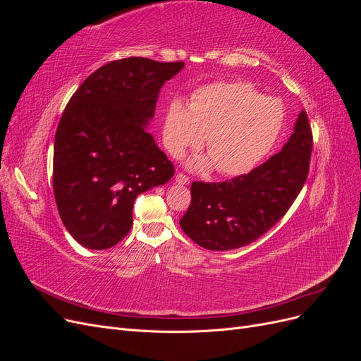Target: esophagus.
Masks as SVG:
<instances>
[{
    "label": "esophagus",
    "mask_w": 361,
    "mask_h": 361,
    "mask_svg": "<svg viewBox=\"0 0 361 361\" xmlns=\"http://www.w3.org/2000/svg\"><path fill=\"white\" fill-rule=\"evenodd\" d=\"M176 182L182 183V185H188L190 183V176H187L185 173H178L176 174Z\"/></svg>",
    "instance_id": "34e87169"
}]
</instances>
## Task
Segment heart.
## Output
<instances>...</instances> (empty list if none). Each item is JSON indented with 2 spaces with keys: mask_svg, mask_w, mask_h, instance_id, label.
<instances>
[{
  "mask_svg": "<svg viewBox=\"0 0 361 361\" xmlns=\"http://www.w3.org/2000/svg\"><path fill=\"white\" fill-rule=\"evenodd\" d=\"M285 106L277 97H265L244 81H218L199 87L191 105L173 101L164 120V145L173 157L197 147L206 135L211 158L197 161L206 167L215 164L226 176L253 170L274 147L285 126Z\"/></svg>",
  "mask_w": 361,
  "mask_h": 361,
  "instance_id": "obj_1",
  "label": "heart"
}]
</instances>
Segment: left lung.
I'll return each instance as SVG.
<instances>
[{
	"label": "left lung",
	"mask_w": 361,
	"mask_h": 361,
	"mask_svg": "<svg viewBox=\"0 0 361 361\" xmlns=\"http://www.w3.org/2000/svg\"><path fill=\"white\" fill-rule=\"evenodd\" d=\"M313 134L301 111L295 133L279 154L259 167L224 182L191 185L182 231L203 248L223 251L248 245L276 226L307 179Z\"/></svg>",
	"instance_id": "1"
}]
</instances>
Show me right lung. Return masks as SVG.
Wrapping results in <instances>:
<instances>
[{
    "label": "right lung",
    "mask_w": 361,
    "mask_h": 361,
    "mask_svg": "<svg viewBox=\"0 0 361 361\" xmlns=\"http://www.w3.org/2000/svg\"><path fill=\"white\" fill-rule=\"evenodd\" d=\"M183 61L128 57L104 64L69 99L54 141L52 188L61 221L90 250L118 244L137 195L174 174L145 126L162 84Z\"/></svg>",
    "instance_id": "add662e5"
}]
</instances>
